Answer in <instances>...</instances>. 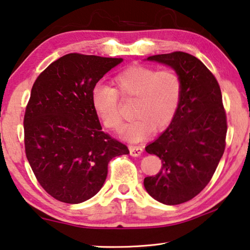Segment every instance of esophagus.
Masks as SVG:
<instances>
[{"instance_id":"esophagus-1","label":"esophagus","mask_w":250,"mask_h":250,"mask_svg":"<svg viewBox=\"0 0 250 250\" xmlns=\"http://www.w3.org/2000/svg\"><path fill=\"white\" fill-rule=\"evenodd\" d=\"M143 152V147L142 146H129V153H131L132 157H139L141 153Z\"/></svg>"}]
</instances>
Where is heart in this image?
Listing matches in <instances>:
<instances>
[{"mask_svg": "<svg viewBox=\"0 0 250 250\" xmlns=\"http://www.w3.org/2000/svg\"><path fill=\"white\" fill-rule=\"evenodd\" d=\"M113 88L97 85L91 92L93 110L104 126L118 131L122 126L121 103L134 100L132 116L135 118L123 129V137L140 142L155 131L171 124L183 95V81L173 68L132 65L111 81Z\"/></svg>", "mask_w": 250, "mask_h": 250, "instance_id": "1", "label": "heart"}]
</instances>
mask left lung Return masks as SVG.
I'll use <instances>...</instances> for the list:
<instances>
[{
	"label": "left lung",
	"instance_id": "obj_1",
	"mask_svg": "<svg viewBox=\"0 0 250 250\" xmlns=\"http://www.w3.org/2000/svg\"><path fill=\"white\" fill-rule=\"evenodd\" d=\"M147 60L178 72L183 95L171 124L146 147L161 159V169L144 178V187L161 203L182 204L206 187L226 149L228 124L221 89L212 72L190 54L172 52Z\"/></svg>",
	"mask_w": 250,
	"mask_h": 250
}]
</instances>
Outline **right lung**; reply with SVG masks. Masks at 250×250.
I'll return each instance as SVG.
<instances>
[{
  "label": "right lung",
  "instance_id": "obj_1",
  "mask_svg": "<svg viewBox=\"0 0 250 250\" xmlns=\"http://www.w3.org/2000/svg\"><path fill=\"white\" fill-rule=\"evenodd\" d=\"M122 61L71 53L47 66L32 85L24 149L38 183L57 201L78 204L95 196L111 159L129 153L103 131L91 104L97 82Z\"/></svg>",
  "mask_w": 250,
  "mask_h": 250
}]
</instances>
